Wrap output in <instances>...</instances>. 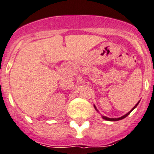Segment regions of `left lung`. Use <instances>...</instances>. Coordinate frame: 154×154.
I'll list each match as a JSON object with an SVG mask.
<instances>
[{"mask_svg":"<svg viewBox=\"0 0 154 154\" xmlns=\"http://www.w3.org/2000/svg\"><path fill=\"white\" fill-rule=\"evenodd\" d=\"M138 103H137V104H136V105L134 106V107L133 109L131 110V112H128V113H127V114H126L125 116H122V117H120V118H118V119H112V118H107V117H105V116H103V118L104 119H106V120H107V121H118V120H121V119H122L126 118V117H127V116H129V114L131 113V112H132V111H133V110L134 109V108H135L136 107H137V105H138ZM95 108H96V107H95ZM96 109H97V108H96Z\"/></svg>","mask_w":154,"mask_h":154,"instance_id":"8db88e82","label":"left lung"}]
</instances>
